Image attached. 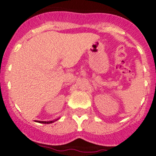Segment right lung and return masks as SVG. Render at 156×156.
<instances>
[{"mask_svg":"<svg viewBox=\"0 0 156 156\" xmlns=\"http://www.w3.org/2000/svg\"><path fill=\"white\" fill-rule=\"evenodd\" d=\"M57 120H58V119H57V120H51V121H37V122H39V123H52Z\"/></svg>","mask_w":156,"mask_h":156,"instance_id":"1","label":"right lung"}]
</instances>
